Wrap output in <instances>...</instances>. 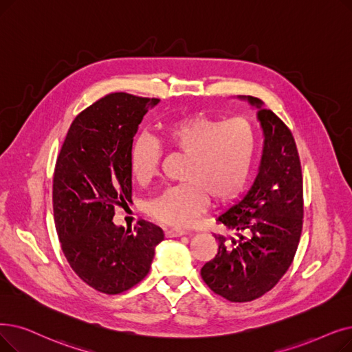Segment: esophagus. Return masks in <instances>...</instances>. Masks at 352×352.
<instances>
[{"label":"esophagus","instance_id":"obj_1","mask_svg":"<svg viewBox=\"0 0 352 352\" xmlns=\"http://www.w3.org/2000/svg\"><path fill=\"white\" fill-rule=\"evenodd\" d=\"M184 234H187V232L182 230V228H166V230H165L166 237H179V236H184Z\"/></svg>","mask_w":352,"mask_h":352}]
</instances>
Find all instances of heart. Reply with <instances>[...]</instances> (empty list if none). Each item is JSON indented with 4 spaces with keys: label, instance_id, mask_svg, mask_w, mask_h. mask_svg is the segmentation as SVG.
Masks as SVG:
<instances>
[{
    "label": "heart",
    "instance_id": "1",
    "mask_svg": "<svg viewBox=\"0 0 352 352\" xmlns=\"http://www.w3.org/2000/svg\"><path fill=\"white\" fill-rule=\"evenodd\" d=\"M162 138L171 149L187 155L177 186L166 187L146 204V212L166 226L187 227L206 208L234 198L246 186L253 166L257 133L248 119H217L187 115L166 122ZM161 148L149 135L135 140L129 166L133 179L148 186L160 170Z\"/></svg>",
    "mask_w": 352,
    "mask_h": 352
}]
</instances>
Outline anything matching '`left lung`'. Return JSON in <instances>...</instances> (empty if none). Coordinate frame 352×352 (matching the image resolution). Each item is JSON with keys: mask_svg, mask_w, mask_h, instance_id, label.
I'll use <instances>...</instances> for the list:
<instances>
[{"mask_svg": "<svg viewBox=\"0 0 352 352\" xmlns=\"http://www.w3.org/2000/svg\"><path fill=\"white\" fill-rule=\"evenodd\" d=\"M248 100L261 108V170L249 192L217 219L239 239L227 246L216 236L219 252L201 267L206 285L230 302H250L278 285L294 262L303 224V179L294 135L280 118L262 109V100Z\"/></svg>", "mask_w": 352, "mask_h": 352, "instance_id": "left-lung-1", "label": "left lung"}]
</instances>
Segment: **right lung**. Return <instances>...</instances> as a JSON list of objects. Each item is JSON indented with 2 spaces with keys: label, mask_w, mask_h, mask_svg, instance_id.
Returning a JSON list of instances; mask_svg holds the SVG:
<instances>
[{
  "label": "right lung",
  "mask_w": 352,
  "mask_h": 352,
  "mask_svg": "<svg viewBox=\"0 0 352 352\" xmlns=\"http://www.w3.org/2000/svg\"><path fill=\"white\" fill-rule=\"evenodd\" d=\"M160 99L109 94L74 118L53 174V211L60 246L73 272L90 287L118 295L151 269L160 227L113 224L115 208L132 200L133 136Z\"/></svg>",
  "instance_id": "right-lung-1"
}]
</instances>
